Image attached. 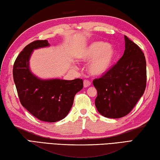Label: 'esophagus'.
I'll use <instances>...</instances> for the list:
<instances>
[{
    "instance_id": "esophagus-1",
    "label": "esophagus",
    "mask_w": 160,
    "mask_h": 160,
    "mask_svg": "<svg viewBox=\"0 0 160 160\" xmlns=\"http://www.w3.org/2000/svg\"><path fill=\"white\" fill-rule=\"evenodd\" d=\"M91 82H90V81H88V80L85 79L84 81H83V86H84V88L88 87V86L91 85Z\"/></svg>"
}]
</instances>
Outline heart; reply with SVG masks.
I'll return each instance as SVG.
<instances>
[{
  "label": "heart",
  "mask_w": 160,
  "mask_h": 160,
  "mask_svg": "<svg viewBox=\"0 0 160 160\" xmlns=\"http://www.w3.org/2000/svg\"><path fill=\"white\" fill-rule=\"evenodd\" d=\"M117 55L114 48L106 42L96 41L86 48L79 58L83 61H91L89 71L93 75H102L112 65Z\"/></svg>",
  "instance_id": "heart-1"
}]
</instances>
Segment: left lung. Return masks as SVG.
Returning <instances> with one entry per match:
<instances>
[{
  "label": "left lung",
  "mask_w": 160,
  "mask_h": 160,
  "mask_svg": "<svg viewBox=\"0 0 160 160\" xmlns=\"http://www.w3.org/2000/svg\"><path fill=\"white\" fill-rule=\"evenodd\" d=\"M122 57L101 77L95 78L98 96L95 105L108 118L127 115L135 107L146 87V61L138 45L124 36Z\"/></svg>",
  "instance_id": "left-lung-1"
}]
</instances>
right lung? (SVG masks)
Segmentation results:
<instances>
[{
  "label": "right lung",
  "mask_w": 160,
  "mask_h": 160,
  "mask_svg": "<svg viewBox=\"0 0 160 160\" xmlns=\"http://www.w3.org/2000/svg\"><path fill=\"white\" fill-rule=\"evenodd\" d=\"M46 46H49L47 40L28 44L14 63L13 78L22 105L41 121L55 122L68 114L83 82L81 78L42 80L33 75L29 67L30 56L34 49Z\"/></svg>",
  "instance_id": "obj_1"
}]
</instances>
